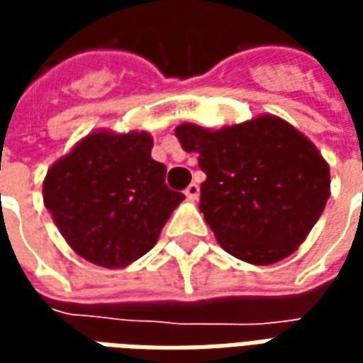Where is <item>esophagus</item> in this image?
<instances>
[{
  "mask_svg": "<svg viewBox=\"0 0 363 363\" xmlns=\"http://www.w3.org/2000/svg\"><path fill=\"white\" fill-rule=\"evenodd\" d=\"M184 196H186V200H190V202H196L198 196H200V186H198L196 182L189 184V189L184 190Z\"/></svg>",
  "mask_w": 363,
  "mask_h": 363,
  "instance_id": "34e87169",
  "label": "esophagus"
}]
</instances>
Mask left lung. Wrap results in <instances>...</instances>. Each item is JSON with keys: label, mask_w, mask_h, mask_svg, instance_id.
Wrapping results in <instances>:
<instances>
[{"label": "left lung", "mask_w": 363, "mask_h": 363, "mask_svg": "<svg viewBox=\"0 0 363 363\" xmlns=\"http://www.w3.org/2000/svg\"><path fill=\"white\" fill-rule=\"evenodd\" d=\"M174 135L198 153L200 212L223 251L257 267L297 251L330 196L328 163L307 135L274 114L220 130L186 122Z\"/></svg>", "instance_id": "left-lung-1"}]
</instances>
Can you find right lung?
<instances>
[{"instance_id": "1", "label": "right lung", "mask_w": 363, "mask_h": 363, "mask_svg": "<svg viewBox=\"0 0 363 363\" xmlns=\"http://www.w3.org/2000/svg\"><path fill=\"white\" fill-rule=\"evenodd\" d=\"M147 132L96 130L48 169L46 210L66 243L96 267L124 268L157 243L184 196L165 184Z\"/></svg>"}]
</instances>
